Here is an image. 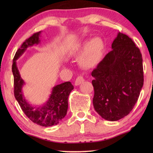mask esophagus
Masks as SVG:
<instances>
[{
  "label": "esophagus",
  "instance_id": "obj_1",
  "mask_svg": "<svg viewBox=\"0 0 153 153\" xmlns=\"http://www.w3.org/2000/svg\"><path fill=\"white\" fill-rule=\"evenodd\" d=\"M84 82V78L83 76H79L77 77L76 79V82H75V85L77 86V85H79L81 83H82Z\"/></svg>",
  "mask_w": 153,
  "mask_h": 153
}]
</instances>
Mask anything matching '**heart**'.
Masks as SVG:
<instances>
[{"label":"heart","instance_id":"obj_1","mask_svg":"<svg viewBox=\"0 0 153 153\" xmlns=\"http://www.w3.org/2000/svg\"><path fill=\"white\" fill-rule=\"evenodd\" d=\"M104 43L100 37H94L90 41L85 40L75 47L73 55L77 56L84 52L79 58V63L85 68H92L101 60Z\"/></svg>","mask_w":153,"mask_h":153}]
</instances>
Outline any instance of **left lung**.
Instances as JSON below:
<instances>
[{
    "mask_svg": "<svg viewBox=\"0 0 153 153\" xmlns=\"http://www.w3.org/2000/svg\"><path fill=\"white\" fill-rule=\"evenodd\" d=\"M112 50L94 70L93 104L105 120L117 121L130 112L143 85L140 50L128 35L118 33Z\"/></svg>",
    "mask_w": 153,
    "mask_h": 153,
    "instance_id": "8db88e82",
    "label": "left lung"
}]
</instances>
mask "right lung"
<instances>
[{"label":"right lung","mask_w":153,"mask_h":153,"mask_svg":"<svg viewBox=\"0 0 153 153\" xmlns=\"http://www.w3.org/2000/svg\"><path fill=\"white\" fill-rule=\"evenodd\" d=\"M41 33V31L37 32L28 38L16 53L12 67L14 76V93L16 100L29 119L37 125L50 127L57 125L66 116L68 107V97L74 89V86L70 82L54 86L48 100L42 106H33L25 99L22 91L25 82L19 74L16 60L24 54L27 47L40 43Z\"/></svg>","instance_id":"1"}]
</instances>
